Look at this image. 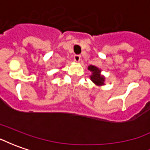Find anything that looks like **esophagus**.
<instances>
[{
    "instance_id": "34e87169",
    "label": "esophagus",
    "mask_w": 150,
    "mask_h": 150,
    "mask_svg": "<svg viewBox=\"0 0 150 150\" xmlns=\"http://www.w3.org/2000/svg\"><path fill=\"white\" fill-rule=\"evenodd\" d=\"M74 60H75V62H79L81 60V56L79 55V54H75L74 56Z\"/></svg>"
}]
</instances>
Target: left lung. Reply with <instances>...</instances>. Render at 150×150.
Here are the masks:
<instances>
[{
    "mask_svg": "<svg viewBox=\"0 0 150 150\" xmlns=\"http://www.w3.org/2000/svg\"><path fill=\"white\" fill-rule=\"evenodd\" d=\"M88 69L92 72V75H91V79L97 85L104 84V77L100 75V71L98 69V67L95 66H90Z\"/></svg>",
    "mask_w": 150,
    "mask_h": 150,
    "instance_id": "1",
    "label": "left lung"
}]
</instances>
